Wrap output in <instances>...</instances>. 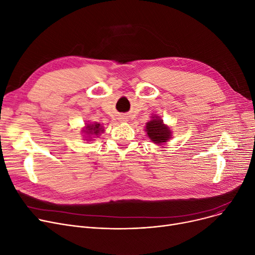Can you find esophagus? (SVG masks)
Wrapping results in <instances>:
<instances>
[{
  "instance_id": "esophagus-1",
  "label": "esophagus",
  "mask_w": 255,
  "mask_h": 255,
  "mask_svg": "<svg viewBox=\"0 0 255 255\" xmlns=\"http://www.w3.org/2000/svg\"><path fill=\"white\" fill-rule=\"evenodd\" d=\"M120 121H121V122H122V123H125V122H127V121H128V118L122 116V117L120 118Z\"/></svg>"
}]
</instances>
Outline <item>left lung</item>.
Wrapping results in <instances>:
<instances>
[{
    "mask_svg": "<svg viewBox=\"0 0 255 255\" xmlns=\"http://www.w3.org/2000/svg\"><path fill=\"white\" fill-rule=\"evenodd\" d=\"M144 131L151 141L158 145L165 144L171 138L172 134L169 126L164 124L163 120L157 115L151 117V120L145 124Z\"/></svg>",
    "mask_w": 255,
    "mask_h": 255,
    "instance_id": "1",
    "label": "left lung"
}]
</instances>
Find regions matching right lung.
<instances>
[{
	"instance_id": "add662e5",
	"label": "right lung",
	"mask_w": 255,
	"mask_h": 255,
	"mask_svg": "<svg viewBox=\"0 0 255 255\" xmlns=\"http://www.w3.org/2000/svg\"><path fill=\"white\" fill-rule=\"evenodd\" d=\"M86 126L82 129V134L85 140L91 141L94 138L98 137L101 133L104 131L103 126L99 123H86Z\"/></svg>"
}]
</instances>
